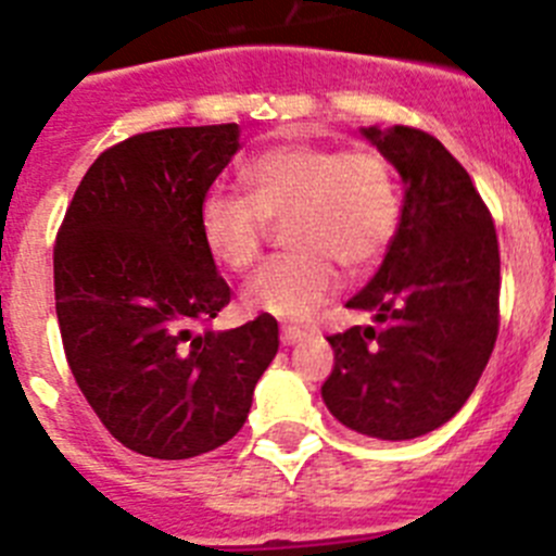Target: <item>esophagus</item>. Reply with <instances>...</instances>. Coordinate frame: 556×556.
I'll use <instances>...</instances> for the list:
<instances>
[{"label":"esophagus","mask_w":556,"mask_h":556,"mask_svg":"<svg viewBox=\"0 0 556 556\" xmlns=\"http://www.w3.org/2000/svg\"><path fill=\"white\" fill-rule=\"evenodd\" d=\"M308 339V333L300 328H283L281 330V341H283V348H294V344H300V341Z\"/></svg>","instance_id":"obj_1"}]
</instances>
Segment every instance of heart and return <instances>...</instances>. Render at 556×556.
I'll return each mask as SVG.
<instances>
[{
	"label": "heart",
	"mask_w": 556,
	"mask_h": 556,
	"mask_svg": "<svg viewBox=\"0 0 556 556\" xmlns=\"http://www.w3.org/2000/svg\"><path fill=\"white\" fill-rule=\"evenodd\" d=\"M248 198L212 190L198 208L206 251L223 267H251L283 223L292 256L269 262L244 287L256 314L303 323L339 289V269L366 273L383 258L400 228V190L378 151H339L317 142H281L242 167Z\"/></svg>",
	"instance_id": "heart-1"
}]
</instances>
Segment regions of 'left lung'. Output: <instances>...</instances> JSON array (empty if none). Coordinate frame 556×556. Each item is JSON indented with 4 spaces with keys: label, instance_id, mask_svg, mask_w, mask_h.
<instances>
[{
    "label": "left lung",
    "instance_id": "left-lung-1",
    "mask_svg": "<svg viewBox=\"0 0 556 556\" xmlns=\"http://www.w3.org/2000/svg\"><path fill=\"white\" fill-rule=\"evenodd\" d=\"M402 178L394 242L348 308L366 328L330 336L333 371L323 383L330 414L380 441L427 435L466 405L498 330V242L460 162L407 126H364Z\"/></svg>",
    "mask_w": 556,
    "mask_h": 556
}]
</instances>
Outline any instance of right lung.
Masks as SVG:
<instances>
[{"mask_svg": "<svg viewBox=\"0 0 556 556\" xmlns=\"http://www.w3.org/2000/svg\"><path fill=\"white\" fill-rule=\"evenodd\" d=\"M237 124L146 131L104 151L54 244L65 358L101 425L156 460L212 452L242 430L278 323L195 330L231 300L198 208L242 149Z\"/></svg>", "mask_w": 556, "mask_h": 556, "instance_id": "right-lung-1", "label": "right lung"}]
</instances>
